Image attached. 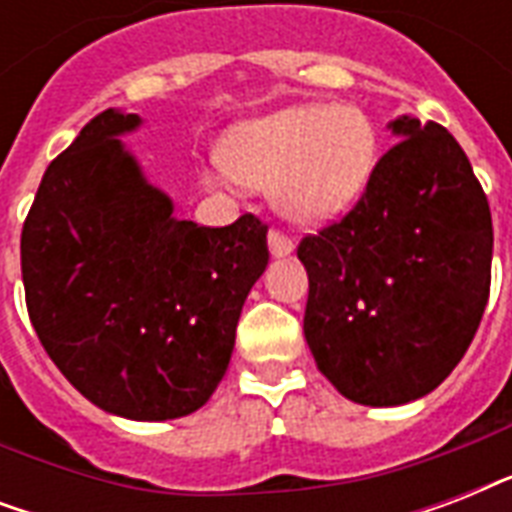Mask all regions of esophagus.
Instances as JSON below:
<instances>
[{
    "mask_svg": "<svg viewBox=\"0 0 512 512\" xmlns=\"http://www.w3.org/2000/svg\"><path fill=\"white\" fill-rule=\"evenodd\" d=\"M268 247H271V255L284 257L295 249V241L289 239L287 233H281L279 228H271V231H268Z\"/></svg>",
    "mask_w": 512,
    "mask_h": 512,
    "instance_id": "esophagus-1",
    "label": "esophagus"
}]
</instances>
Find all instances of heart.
<instances>
[{"mask_svg": "<svg viewBox=\"0 0 512 512\" xmlns=\"http://www.w3.org/2000/svg\"><path fill=\"white\" fill-rule=\"evenodd\" d=\"M377 135L353 106H300L244 124L220 148L225 175L268 188L289 220L319 225L350 207L372 172Z\"/></svg>", "mask_w": 512, "mask_h": 512, "instance_id": "b5f03b06", "label": "heart"}]
</instances>
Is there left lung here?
Returning a JSON list of instances; mask_svg holds the SVG:
<instances>
[{
	"mask_svg": "<svg viewBox=\"0 0 512 512\" xmlns=\"http://www.w3.org/2000/svg\"><path fill=\"white\" fill-rule=\"evenodd\" d=\"M369 172L353 207L300 239L305 340L342 396L398 406L452 374L492 284V212L460 143L417 119Z\"/></svg>",
	"mask_w": 512,
	"mask_h": 512,
	"instance_id": "8db88e82",
	"label": "left lung"
}]
</instances>
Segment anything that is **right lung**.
Instances as JSON below:
<instances>
[{
    "label": "right lung",
    "mask_w": 512,
    "mask_h": 512,
    "mask_svg": "<svg viewBox=\"0 0 512 512\" xmlns=\"http://www.w3.org/2000/svg\"><path fill=\"white\" fill-rule=\"evenodd\" d=\"M103 114L44 172L20 233L28 319L63 377L130 420H172L215 393L249 289L268 265V225L172 217Z\"/></svg>",
    "instance_id": "right-lung-1"
}]
</instances>
